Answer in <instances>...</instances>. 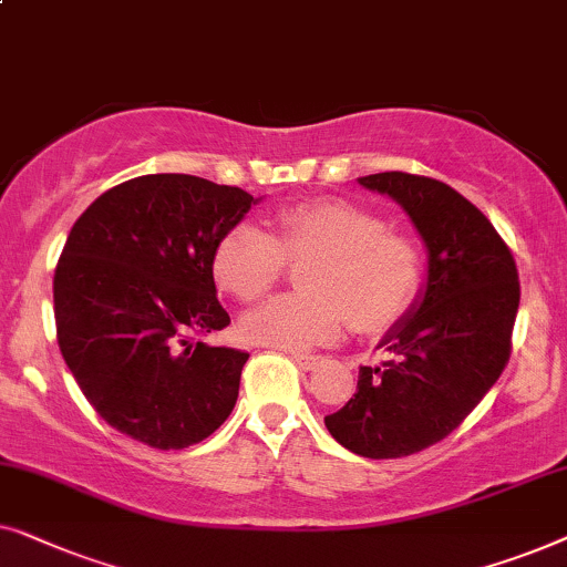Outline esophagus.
Returning <instances> with one entry per match:
<instances>
[{"label": "esophagus", "instance_id": "34e87169", "mask_svg": "<svg viewBox=\"0 0 567 567\" xmlns=\"http://www.w3.org/2000/svg\"><path fill=\"white\" fill-rule=\"evenodd\" d=\"M290 360L300 367V370H306V372H316L318 367L323 364V360L321 357H310V354H292Z\"/></svg>", "mask_w": 567, "mask_h": 567}]
</instances>
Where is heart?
<instances>
[{"label":"heart","mask_w":567,"mask_h":567,"mask_svg":"<svg viewBox=\"0 0 567 567\" xmlns=\"http://www.w3.org/2000/svg\"><path fill=\"white\" fill-rule=\"evenodd\" d=\"M280 236L241 220L218 238L213 277L241 302H257L280 282L287 259L313 261L300 295H282L244 318L246 339L285 352L333 344L347 321L374 333L409 308L421 280V254L388 223L347 200H306L282 207Z\"/></svg>","instance_id":"obj_1"}]
</instances>
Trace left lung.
<instances>
[{
	"label": "left lung",
	"mask_w": 567,
	"mask_h": 567,
	"mask_svg": "<svg viewBox=\"0 0 567 567\" xmlns=\"http://www.w3.org/2000/svg\"><path fill=\"white\" fill-rule=\"evenodd\" d=\"M403 207L426 246V282L380 347V367H360L357 393L326 416L349 452L409 457L442 442L508 362L519 275L491 220L440 179L405 172L357 179Z\"/></svg>",
	"instance_id": "obj_1"
}]
</instances>
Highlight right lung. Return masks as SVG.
Returning <instances> with one entry per match:
<instances>
[{
    "label": "right lung",
    "mask_w": 567,
    "mask_h": 567,
    "mask_svg": "<svg viewBox=\"0 0 567 567\" xmlns=\"http://www.w3.org/2000/svg\"><path fill=\"white\" fill-rule=\"evenodd\" d=\"M259 197L193 174H146L100 195L53 277L63 360L92 409L154 450H185L234 411L249 354L195 341L230 318L213 249Z\"/></svg>",
    "instance_id": "obj_1"
}]
</instances>
